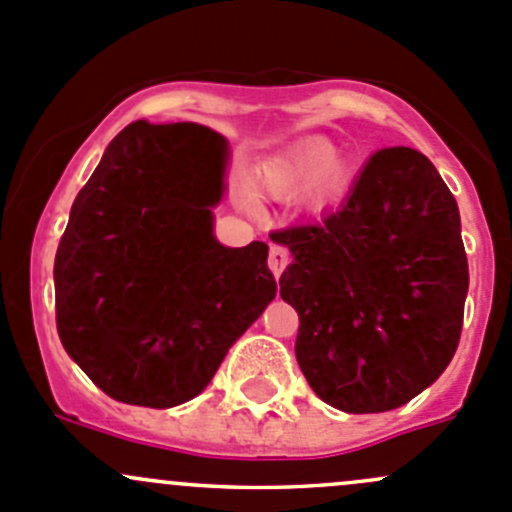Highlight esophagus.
I'll list each match as a JSON object with an SVG mask.
<instances>
[{"mask_svg": "<svg viewBox=\"0 0 512 512\" xmlns=\"http://www.w3.org/2000/svg\"><path fill=\"white\" fill-rule=\"evenodd\" d=\"M288 261H291V258H288V251L283 249V246L271 244V249H268V268H271L273 276H281L283 268L288 266Z\"/></svg>", "mask_w": 512, "mask_h": 512, "instance_id": "obj_1", "label": "esophagus"}]
</instances>
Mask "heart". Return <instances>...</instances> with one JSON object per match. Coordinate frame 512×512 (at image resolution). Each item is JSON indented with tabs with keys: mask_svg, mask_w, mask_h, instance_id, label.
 Returning <instances> with one entry per match:
<instances>
[{
	"mask_svg": "<svg viewBox=\"0 0 512 512\" xmlns=\"http://www.w3.org/2000/svg\"><path fill=\"white\" fill-rule=\"evenodd\" d=\"M346 181V164L333 154V146L323 139L298 144L281 159L263 166L258 186L276 199H293L308 191V199L326 201Z\"/></svg>",
	"mask_w": 512,
	"mask_h": 512,
	"instance_id": "1",
	"label": "heart"
}]
</instances>
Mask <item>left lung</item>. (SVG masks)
Listing matches in <instances>:
<instances>
[{
	"mask_svg": "<svg viewBox=\"0 0 512 512\" xmlns=\"http://www.w3.org/2000/svg\"><path fill=\"white\" fill-rule=\"evenodd\" d=\"M268 236L293 254L278 286L301 323L298 366L321 401L393 411L445 371L463 328L468 258L458 204L428 156L376 151L341 209Z\"/></svg>",
	"mask_w": 512,
	"mask_h": 512,
	"instance_id": "1",
	"label": "left lung"
}]
</instances>
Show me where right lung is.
<instances>
[{
  "mask_svg": "<svg viewBox=\"0 0 512 512\" xmlns=\"http://www.w3.org/2000/svg\"><path fill=\"white\" fill-rule=\"evenodd\" d=\"M226 156L201 124L134 121L74 199L54 258L57 331L114 401L199 396L276 296L268 246L226 249L211 231Z\"/></svg>",
  "mask_w": 512,
  "mask_h": 512,
  "instance_id": "1",
  "label": "right lung"
}]
</instances>
